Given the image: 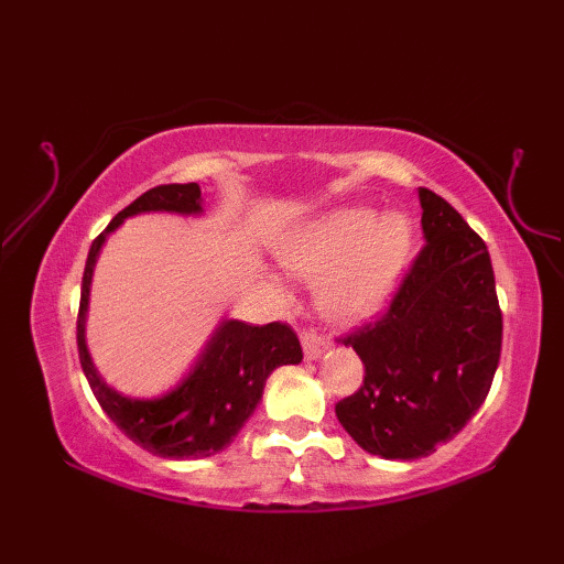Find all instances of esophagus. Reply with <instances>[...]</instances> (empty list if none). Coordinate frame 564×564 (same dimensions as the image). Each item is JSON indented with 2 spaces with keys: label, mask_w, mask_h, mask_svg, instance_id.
<instances>
[{
  "label": "esophagus",
  "mask_w": 564,
  "mask_h": 564,
  "mask_svg": "<svg viewBox=\"0 0 564 564\" xmlns=\"http://www.w3.org/2000/svg\"><path fill=\"white\" fill-rule=\"evenodd\" d=\"M301 341H303V351L307 361H317V358H322V354H327L332 349V341L319 337L315 332H303Z\"/></svg>",
  "instance_id": "34e87169"
}]
</instances>
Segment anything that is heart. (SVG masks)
Returning <instances> with one entry per match:
<instances>
[{
  "mask_svg": "<svg viewBox=\"0 0 564 564\" xmlns=\"http://www.w3.org/2000/svg\"><path fill=\"white\" fill-rule=\"evenodd\" d=\"M412 225L400 213L339 208L297 227L279 259L297 279L315 281L319 313L341 325L378 315L412 257Z\"/></svg>",
  "mask_w": 564,
  "mask_h": 564,
  "instance_id": "obj_1",
  "label": "heart"
}]
</instances>
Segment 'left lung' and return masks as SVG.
I'll return each instance as SVG.
<instances>
[{"label": "left lung", "mask_w": 564, "mask_h": 564, "mask_svg": "<svg viewBox=\"0 0 564 564\" xmlns=\"http://www.w3.org/2000/svg\"><path fill=\"white\" fill-rule=\"evenodd\" d=\"M419 203L426 245L388 313L344 339L366 376L334 406L346 434L388 460L426 458L458 434L482 406L501 354L485 242L434 191L419 188Z\"/></svg>", "instance_id": "left-lung-1"}]
</instances>
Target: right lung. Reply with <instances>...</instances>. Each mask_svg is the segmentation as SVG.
<instances>
[{
  "mask_svg": "<svg viewBox=\"0 0 564 564\" xmlns=\"http://www.w3.org/2000/svg\"><path fill=\"white\" fill-rule=\"evenodd\" d=\"M142 213H174L203 215V198L198 184H170L150 188L130 203L94 239L87 267L82 279L79 317H77V349L82 370L87 376L94 398L111 422L123 434L160 458L188 460L210 458L225 451L247 419L254 414L263 394L267 378L279 366H295L303 361V349L295 332L281 322L251 327L239 319H223L203 351L188 368V373L158 398H128L113 390L101 378L91 361L87 346V313L94 267L106 245L128 218Z\"/></svg>",
  "mask_w": 564,
  "mask_h": 564,
  "instance_id": "1",
  "label": "right lung"
}]
</instances>
